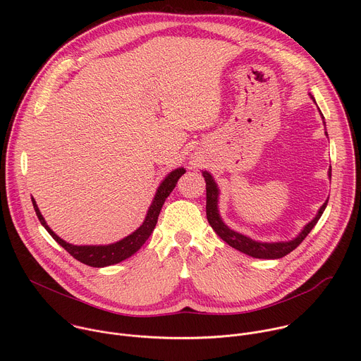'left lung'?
Segmentation results:
<instances>
[{"mask_svg": "<svg viewBox=\"0 0 361 361\" xmlns=\"http://www.w3.org/2000/svg\"><path fill=\"white\" fill-rule=\"evenodd\" d=\"M313 98V95H312ZM314 99V98H313ZM324 118V117H323ZM204 180H205V190H207V201H205V213H207V220L210 223V226L213 227V230L233 248L255 257V259H281V257L287 255L288 252H291L294 248H297L302 240L308 235L313 230V227L317 224V221L320 220L323 212L326 210V205L329 202V200L322 205V209L319 210V214L316 216V219L313 221L308 223L304 230L291 241H286V243H259L254 241L234 230H230L220 219L219 214V209H217V202H219V188L217 184L214 183L212 174H209L207 171L202 173ZM329 176L331 178V169L329 171Z\"/></svg>", "mask_w": 361, "mask_h": 361, "instance_id": "8db88e82", "label": "left lung"}]
</instances>
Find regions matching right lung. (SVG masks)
I'll use <instances>...</instances> for the list:
<instances>
[{"instance_id": "add662e5", "label": "right lung", "mask_w": 361, "mask_h": 361, "mask_svg": "<svg viewBox=\"0 0 361 361\" xmlns=\"http://www.w3.org/2000/svg\"><path fill=\"white\" fill-rule=\"evenodd\" d=\"M185 173L184 169H177L173 173H170L166 180L160 184L156 197H154L147 217L144 220V223L140 226V228H137L133 234H130L128 237L123 238L121 241L116 243V244H110V245H73L66 243L64 240H61L53 230H51L44 217L41 216L38 207H37V202L34 198H31L32 205H34V210L35 214L39 220V223L45 227V230L49 233V235L53 237L63 248H66L75 260L81 262L82 264H87L90 267H107V266H113L117 264L128 257H131L134 252H137L141 245L147 241V238L151 235L154 227L157 224L160 212L163 204L166 201V198L170 195V192L174 190L178 178Z\"/></svg>"}]
</instances>
